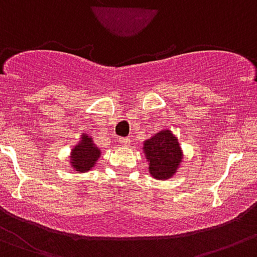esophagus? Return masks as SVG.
Instances as JSON below:
<instances>
[{
    "label": "esophagus",
    "mask_w": 257,
    "mask_h": 257,
    "mask_svg": "<svg viewBox=\"0 0 257 257\" xmlns=\"http://www.w3.org/2000/svg\"><path fill=\"white\" fill-rule=\"evenodd\" d=\"M118 143L121 144L122 146H128V144H130V139H128V138H119Z\"/></svg>",
    "instance_id": "obj_1"
}]
</instances>
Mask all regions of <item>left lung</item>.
<instances>
[{
    "instance_id": "left-lung-1",
    "label": "left lung",
    "mask_w": 257,
    "mask_h": 257,
    "mask_svg": "<svg viewBox=\"0 0 257 257\" xmlns=\"http://www.w3.org/2000/svg\"><path fill=\"white\" fill-rule=\"evenodd\" d=\"M144 153L149 161V173L159 180L172 178L182 164L183 151L178 139L169 130H163L144 143Z\"/></svg>"
}]
</instances>
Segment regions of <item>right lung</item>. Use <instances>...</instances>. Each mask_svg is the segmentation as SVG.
<instances>
[{
	"label": "right lung",
	"mask_w": 257,
	"mask_h": 257,
	"mask_svg": "<svg viewBox=\"0 0 257 257\" xmlns=\"http://www.w3.org/2000/svg\"><path fill=\"white\" fill-rule=\"evenodd\" d=\"M101 156V150L93 143L92 138L83 134L80 141L72 149L70 154V167L73 170L85 173L96 165L97 160Z\"/></svg>",
	"instance_id": "right-lung-1"
}]
</instances>
